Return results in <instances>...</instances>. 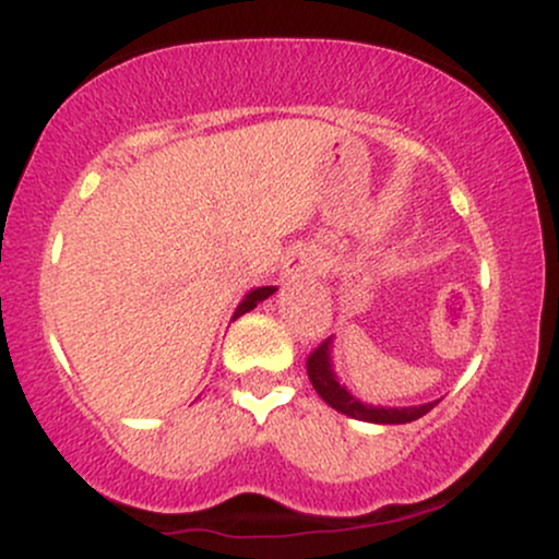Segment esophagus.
Listing matches in <instances>:
<instances>
[{
    "label": "esophagus",
    "instance_id": "esophagus-1",
    "mask_svg": "<svg viewBox=\"0 0 559 559\" xmlns=\"http://www.w3.org/2000/svg\"><path fill=\"white\" fill-rule=\"evenodd\" d=\"M320 267H323V258L316 247H294L292 252H286L281 278L286 284H305V281L316 278Z\"/></svg>",
    "mask_w": 559,
    "mask_h": 559
}]
</instances>
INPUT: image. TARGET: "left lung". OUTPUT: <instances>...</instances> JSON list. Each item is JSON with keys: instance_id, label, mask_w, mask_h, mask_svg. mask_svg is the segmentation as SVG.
Listing matches in <instances>:
<instances>
[{"instance_id": "1", "label": "left lung", "mask_w": 559, "mask_h": 559, "mask_svg": "<svg viewBox=\"0 0 559 559\" xmlns=\"http://www.w3.org/2000/svg\"><path fill=\"white\" fill-rule=\"evenodd\" d=\"M331 349H333V336L325 338V342L320 344L310 357H307V376H310L312 389L318 391L320 400L329 404V407L336 409V413L346 415V418L378 423V426H400V423H413L423 418V415L431 413L436 404H439V400H433V402L413 404V407H386V404L362 402L360 396L352 394V391L338 381L336 368H333Z\"/></svg>"}]
</instances>
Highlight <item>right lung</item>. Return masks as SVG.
I'll list each match as a JSON object with an SVG mask.
<instances>
[{
	"mask_svg": "<svg viewBox=\"0 0 559 559\" xmlns=\"http://www.w3.org/2000/svg\"><path fill=\"white\" fill-rule=\"evenodd\" d=\"M275 294V286H260V288H252V292L247 294V297H243L241 301H239V307H236V312H234V318L230 320H236V318H241L243 312H249V310H254V307L260 305V301H265L267 297H273Z\"/></svg>",
	"mask_w": 559,
	"mask_h": 559,
	"instance_id": "right-lung-1",
	"label": "right lung"
}]
</instances>
